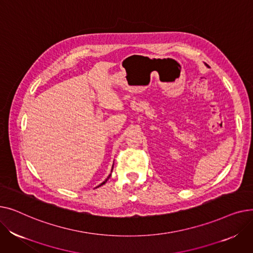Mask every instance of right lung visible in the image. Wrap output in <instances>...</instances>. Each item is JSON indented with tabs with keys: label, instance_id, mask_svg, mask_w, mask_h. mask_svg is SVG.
I'll return each mask as SVG.
<instances>
[{
	"label": "right lung",
	"instance_id": "right-lung-1",
	"mask_svg": "<svg viewBox=\"0 0 253 253\" xmlns=\"http://www.w3.org/2000/svg\"><path fill=\"white\" fill-rule=\"evenodd\" d=\"M113 167H114V165H113ZM112 171H113V168H112ZM110 176H111V174H110V175H109V177H108V178H106V179H105V180H104V181H103V182H101V183H100V184H99V185H98V187H100V185H102V184H104V183H105V182H106V180H108V179H109V178H110Z\"/></svg>",
	"mask_w": 253,
	"mask_h": 253
}]
</instances>
